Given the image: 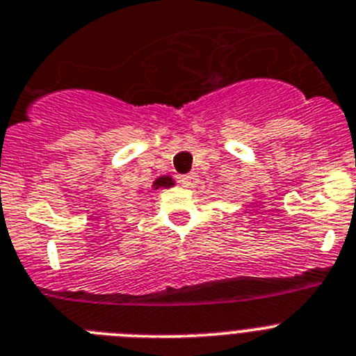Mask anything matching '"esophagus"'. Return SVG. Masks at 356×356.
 <instances>
[{
	"label": "esophagus",
	"instance_id": "obj_1",
	"mask_svg": "<svg viewBox=\"0 0 356 356\" xmlns=\"http://www.w3.org/2000/svg\"><path fill=\"white\" fill-rule=\"evenodd\" d=\"M181 184L182 186H186V188H195L197 184H199V177H197V174H186V175H182L181 177Z\"/></svg>",
	"mask_w": 356,
	"mask_h": 356
}]
</instances>
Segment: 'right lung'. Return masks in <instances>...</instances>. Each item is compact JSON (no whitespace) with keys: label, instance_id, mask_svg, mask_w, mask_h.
Here are the masks:
<instances>
[{"label":"right lung","instance_id":"add662e5","mask_svg":"<svg viewBox=\"0 0 356 356\" xmlns=\"http://www.w3.org/2000/svg\"><path fill=\"white\" fill-rule=\"evenodd\" d=\"M175 186V181L170 175H161L152 182V190H159V188H172Z\"/></svg>","mask_w":356,"mask_h":356}]
</instances>
